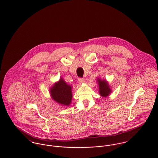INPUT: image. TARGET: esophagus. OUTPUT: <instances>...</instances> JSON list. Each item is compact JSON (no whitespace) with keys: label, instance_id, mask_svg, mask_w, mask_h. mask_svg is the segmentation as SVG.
Instances as JSON below:
<instances>
[{"label":"esophagus","instance_id":"1","mask_svg":"<svg viewBox=\"0 0 158 158\" xmlns=\"http://www.w3.org/2000/svg\"><path fill=\"white\" fill-rule=\"evenodd\" d=\"M78 81H79L80 83L81 84V83H85V79H84L83 78H78Z\"/></svg>","mask_w":158,"mask_h":158}]
</instances>
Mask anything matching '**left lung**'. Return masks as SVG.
I'll return each instance as SVG.
<instances>
[{
    "label": "left lung",
    "mask_w": 158,
    "mask_h": 158,
    "mask_svg": "<svg viewBox=\"0 0 158 158\" xmlns=\"http://www.w3.org/2000/svg\"><path fill=\"white\" fill-rule=\"evenodd\" d=\"M97 82L99 86V94L102 97H108L111 92V89L109 86L108 82L106 80L97 78Z\"/></svg>",
    "instance_id": "left-lung-1"
}]
</instances>
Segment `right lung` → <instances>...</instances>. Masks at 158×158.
Masks as SVG:
<instances>
[{
	"instance_id": "right-lung-1",
	"label": "right lung",
	"mask_w": 158,
	"mask_h": 158,
	"mask_svg": "<svg viewBox=\"0 0 158 158\" xmlns=\"http://www.w3.org/2000/svg\"><path fill=\"white\" fill-rule=\"evenodd\" d=\"M50 94L53 100L58 103L68 106L72 98V86L60 78L59 81L55 83L50 89Z\"/></svg>"
}]
</instances>
